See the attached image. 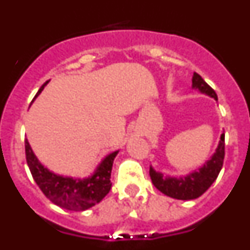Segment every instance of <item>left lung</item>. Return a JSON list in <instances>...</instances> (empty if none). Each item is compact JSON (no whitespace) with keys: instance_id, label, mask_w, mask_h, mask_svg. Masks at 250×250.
Here are the masks:
<instances>
[{"instance_id":"1","label":"left lung","mask_w":250,"mask_h":250,"mask_svg":"<svg viewBox=\"0 0 250 250\" xmlns=\"http://www.w3.org/2000/svg\"><path fill=\"white\" fill-rule=\"evenodd\" d=\"M191 83H193V89L199 90L202 94H205L218 100L215 91L203 80V77L199 74L194 72ZM225 143L224 132H223L222 136H220L219 145L216 147L213 156L198 170L188 174L187 176L173 178V176H164L150 167V178H151L152 184L155 185L156 189L165 195L170 196V198L179 200L196 199L200 195H203L216 180L223 167Z\"/></svg>"}]
</instances>
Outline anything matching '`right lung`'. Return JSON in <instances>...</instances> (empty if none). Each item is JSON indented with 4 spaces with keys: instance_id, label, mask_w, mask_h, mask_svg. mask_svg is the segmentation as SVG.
Listing matches in <instances>:
<instances>
[{
    "instance_id": "1",
    "label": "right lung",
    "mask_w": 250,
    "mask_h": 250,
    "mask_svg": "<svg viewBox=\"0 0 250 250\" xmlns=\"http://www.w3.org/2000/svg\"><path fill=\"white\" fill-rule=\"evenodd\" d=\"M47 83L48 81H46L41 86L35 98H37V95L42 91ZM25 150L27 165L36 184L47 199L63 209L74 211L86 210L100 203L111 189L110 178H111L112 163L115 156L118 155L119 150L105 156L94 174L85 179L68 178L50 171L36 158L27 139L25 140Z\"/></svg>"
}]
</instances>
